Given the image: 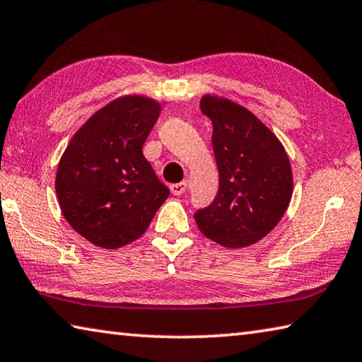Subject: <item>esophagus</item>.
<instances>
[{"mask_svg":"<svg viewBox=\"0 0 362 362\" xmlns=\"http://www.w3.org/2000/svg\"><path fill=\"white\" fill-rule=\"evenodd\" d=\"M187 187H188V183H187V182L173 183V185H170V193L175 194V196H179V194H182V193H185Z\"/></svg>","mask_w":362,"mask_h":362,"instance_id":"esophagus-1","label":"esophagus"}]
</instances>
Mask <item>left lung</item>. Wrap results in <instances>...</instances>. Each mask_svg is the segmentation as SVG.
<instances>
[{
	"label": "left lung",
	"instance_id": "1",
	"mask_svg": "<svg viewBox=\"0 0 362 362\" xmlns=\"http://www.w3.org/2000/svg\"><path fill=\"white\" fill-rule=\"evenodd\" d=\"M199 107L212 121L218 192L194 220L201 233L220 246L247 247L265 238L289 207V156L276 134L240 103L204 94Z\"/></svg>",
	"mask_w": 362,
	"mask_h": 362
}]
</instances>
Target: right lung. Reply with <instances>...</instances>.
Returning a JSON list of instances; mask_svg holds the SVG:
<instances>
[{"label":"right lung","mask_w":362,"mask_h":362,"mask_svg":"<svg viewBox=\"0 0 362 362\" xmlns=\"http://www.w3.org/2000/svg\"><path fill=\"white\" fill-rule=\"evenodd\" d=\"M161 103L121 95L90 116L60 156L56 193L66 222L94 246L118 249L144 235L169 189L142 146Z\"/></svg>","instance_id":"obj_1"}]
</instances>
